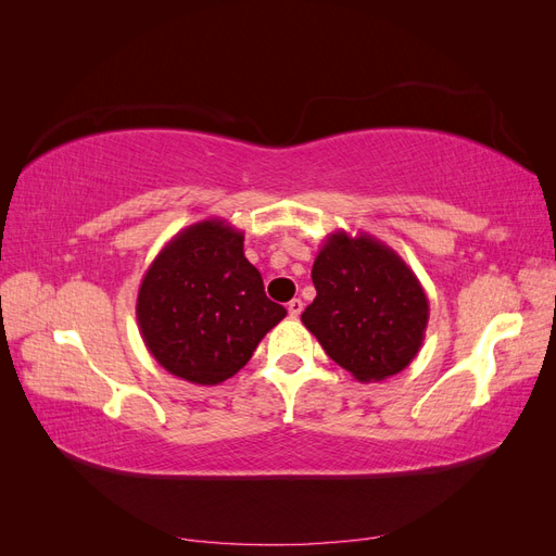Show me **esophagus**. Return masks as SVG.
<instances>
[{
    "label": "esophagus",
    "mask_w": 556,
    "mask_h": 556,
    "mask_svg": "<svg viewBox=\"0 0 556 556\" xmlns=\"http://www.w3.org/2000/svg\"><path fill=\"white\" fill-rule=\"evenodd\" d=\"M301 311H304V301H301V299H292L290 304H288V313H290V317H292V319H296V317L301 315Z\"/></svg>",
    "instance_id": "1"
}]
</instances>
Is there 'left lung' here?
Wrapping results in <instances>:
<instances>
[{
  "label": "left lung",
  "mask_w": 556,
  "mask_h": 556,
  "mask_svg": "<svg viewBox=\"0 0 556 556\" xmlns=\"http://www.w3.org/2000/svg\"><path fill=\"white\" fill-rule=\"evenodd\" d=\"M317 296L301 323L359 382L401 374L425 343L429 299L413 268L366 231L329 233L313 262Z\"/></svg>",
  "instance_id": "obj_1"
}]
</instances>
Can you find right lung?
I'll return each instance as SVG.
<instances>
[{
	"mask_svg": "<svg viewBox=\"0 0 556 556\" xmlns=\"http://www.w3.org/2000/svg\"><path fill=\"white\" fill-rule=\"evenodd\" d=\"M285 315L243 255V231L220 217L180 229L148 266L137 296L148 352L194 384L239 374Z\"/></svg>",
	"mask_w": 556,
	"mask_h": 556,
	"instance_id": "add662e5",
	"label": "right lung"
}]
</instances>
